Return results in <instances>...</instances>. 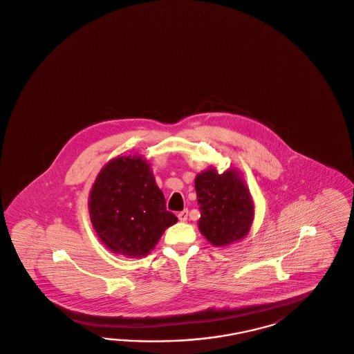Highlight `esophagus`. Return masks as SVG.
<instances>
[{
    "label": "esophagus",
    "instance_id": "esophagus-1",
    "mask_svg": "<svg viewBox=\"0 0 354 354\" xmlns=\"http://www.w3.org/2000/svg\"><path fill=\"white\" fill-rule=\"evenodd\" d=\"M178 218H179L180 222H185L187 218H188V209H184L182 212H179L178 213Z\"/></svg>",
    "mask_w": 354,
    "mask_h": 354
}]
</instances>
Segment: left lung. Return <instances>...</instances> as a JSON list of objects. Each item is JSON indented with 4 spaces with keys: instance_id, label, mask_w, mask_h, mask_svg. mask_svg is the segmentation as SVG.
Segmentation results:
<instances>
[{
    "instance_id": "obj_1",
    "label": "left lung",
    "mask_w": 354,
    "mask_h": 354,
    "mask_svg": "<svg viewBox=\"0 0 354 354\" xmlns=\"http://www.w3.org/2000/svg\"><path fill=\"white\" fill-rule=\"evenodd\" d=\"M196 195L201 217L200 232L214 247H226L242 241L255 217V204L250 189L235 169L220 174L216 167L196 175Z\"/></svg>"
}]
</instances>
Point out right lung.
<instances>
[{
	"label": "right lung",
	"mask_w": 354,
	"mask_h": 354,
	"mask_svg": "<svg viewBox=\"0 0 354 354\" xmlns=\"http://www.w3.org/2000/svg\"><path fill=\"white\" fill-rule=\"evenodd\" d=\"M88 213L97 238L111 252L147 257L178 218L166 209L150 163L142 156L111 159L88 195Z\"/></svg>",
	"instance_id": "right-lung-1"
}]
</instances>
